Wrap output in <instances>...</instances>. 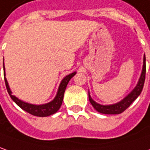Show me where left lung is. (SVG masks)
Instances as JSON below:
<instances>
[{
	"label": "left lung",
	"mask_w": 150,
	"mask_h": 150,
	"mask_svg": "<svg viewBox=\"0 0 150 150\" xmlns=\"http://www.w3.org/2000/svg\"><path fill=\"white\" fill-rule=\"evenodd\" d=\"M145 72H146V66H145V55H144L143 58V67L142 71L139 76V79L138 80V83L136 84L135 88L131 91L128 95H126L122 100L118 102L117 103L110 105H102L96 103L93 99L90 93L88 92V99L91 103L92 106L94 108V109L98 111V112L103 114H120L123 112L125 110L130 107V105L138 98L140 93L142 91L145 79Z\"/></svg>",
	"instance_id": "left-lung-1"
}]
</instances>
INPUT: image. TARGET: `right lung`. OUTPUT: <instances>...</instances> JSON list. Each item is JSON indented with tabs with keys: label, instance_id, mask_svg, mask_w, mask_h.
<instances>
[{
	"label": "right lung",
	"instance_id": "right-lung-1",
	"mask_svg": "<svg viewBox=\"0 0 150 150\" xmlns=\"http://www.w3.org/2000/svg\"><path fill=\"white\" fill-rule=\"evenodd\" d=\"M3 69H4V77H5L6 86L8 93L10 94V96L12 98V100L14 101L20 108L24 110L25 112H27L31 114V115H33V116L42 117H48V116H51L52 114L56 113L58 110L60 109V108H61V106L62 104L64 93H65V90L67 88V84L69 83V81L71 80V78L76 74V72L75 71V72L71 73V74L67 75L66 77L63 78L62 82L60 83V85H59L57 95L54 98L53 100H52L51 102L47 103H45V104L36 105L32 104V103H26V102L20 100L17 97H15V95L12 94V92H11V88H10L8 81H7L6 78V71H5L4 63H3Z\"/></svg>",
	"mask_w": 150,
	"mask_h": 150
}]
</instances>
